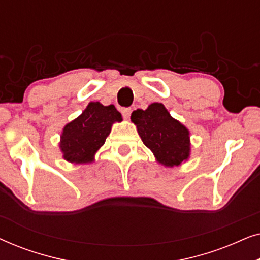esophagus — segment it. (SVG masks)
I'll use <instances>...</instances> for the list:
<instances>
[{
	"label": "esophagus",
	"mask_w": 260,
	"mask_h": 260,
	"mask_svg": "<svg viewBox=\"0 0 260 260\" xmlns=\"http://www.w3.org/2000/svg\"><path fill=\"white\" fill-rule=\"evenodd\" d=\"M120 113H122V116L124 118L127 119L131 115V109L130 108H122L120 109Z\"/></svg>",
	"instance_id": "esophagus-1"
}]
</instances>
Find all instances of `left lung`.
<instances>
[{
	"label": "left lung",
	"instance_id": "8db88e82",
	"mask_svg": "<svg viewBox=\"0 0 260 260\" xmlns=\"http://www.w3.org/2000/svg\"><path fill=\"white\" fill-rule=\"evenodd\" d=\"M131 120L137 125L138 135L157 161L167 167L179 166L189 156V131L174 119L161 103L136 110Z\"/></svg>",
	"mask_w": 260,
	"mask_h": 260
}]
</instances>
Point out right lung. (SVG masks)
I'll return each mask as SVG.
<instances>
[{
  "mask_svg": "<svg viewBox=\"0 0 260 260\" xmlns=\"http://www.w3.org/2000/svg\"><path fill=\"white\" fill-rule=\"evenodd\" d=\"M122 115L113 105L90 103L81 115L63 127L60 148L63 158L72 163L93 161L94 152L105 143L115 122H120Z\"/></svg>",
  "mask_w": 260,
  "mask_h": 260,
  "instance_id": "right-lung-1",
  "label": "right lung"
}]
</instances>
